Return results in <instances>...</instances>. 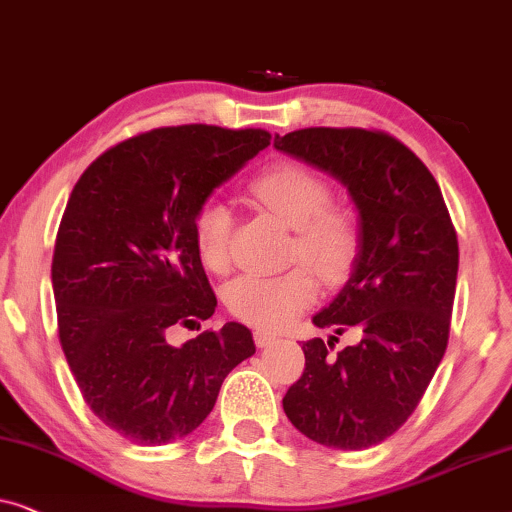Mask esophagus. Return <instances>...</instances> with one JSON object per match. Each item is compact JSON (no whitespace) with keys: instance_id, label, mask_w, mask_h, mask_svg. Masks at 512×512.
Here are the masks:
<instances>
[{"instance_id":"34e87169","label":"esophagus","mask_w":512,"mask_h":512,"mask_svg":"<svg viewBox=\"0 0 512 512\" xmlns=\"http://www.w3.org/2000/svg\"><path fill=\"white\" fill-rule=\"evenodd\" d=\"M274 342H278V337L274 332H267V330H255V344L264 349V346H271Z\"/></svg>"}]
</instances>
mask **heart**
<instances>
[{"instance_id":"heart-1","label":"heart","mask_w":512,"mask_h":512,"mask_svg":"<svg viewBox=\"0 0 512 512\" xmlns=\"http://www.w3.org/2000/svg\"><path fill=\"white\" fill-rule=\"evenodd\" d=\"M250 194L276 220L295 229L292 252L323 281L346 274L356 255V227L342 210H330V187L302 166L269 168L250 182ZM234 227L229 206L203 203L194 220V245L210 271H224L229 262V236ZM316 278L306 269L283 276H241L224 292L227 309L243 323L262 330H281L316 302Z\"/></svg>"}]
</instances>
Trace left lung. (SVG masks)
I'll use <instances>...</instances> for the list:
<instances>
[{"label": "left lung", "instance_id": "obj_1", "mask_svg": "<svg viewBox=\"0 0 512 512\" xmlns=\"http://www.w3.org/2000/svg\"><path fill=\"white\" fill-rule=\"evenodd\" d=\"M274 147L342 182L358 215L349 278L311 318L332 335L302 344L304 374L283 410L318 445L367 449L405 424L445 356L456 231L431 170L391 135L304 128ZM346 326L359 342L335 357L329 346Z\"/></svg>", "mask_w": 512, "mask_h": 512}]
</instances>
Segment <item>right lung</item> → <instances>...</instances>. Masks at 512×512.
Returning <instances> with one entry per match:
<instances>
[{
	"label": "right lung",
	"mask_w": 512,
	"mask_h": 512,
	"mask_svg": "<svg viewBox=\"0 0 512 512\" xmlns=\"http://www.w3.org/2000/svg\"><path fill=\"white\" fill-rule=\"evenodd\" d=\"M269 140L255 128H156L95 159L72 189L51 264L60 344L95 417L135 445L196 431L255 353L241 323L182 346L168 330L215 313L196 213Z\"/></svg>",
	"instance_id": "add662e5"
}]
</instances>
